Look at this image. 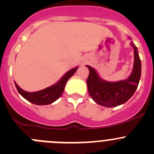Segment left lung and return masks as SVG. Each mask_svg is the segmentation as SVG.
Masks as SVG:
<instances>
[{
  "label": "left lung",
  "instance_id": "1",
  "mask_svg": "<svg viewBox=\"0 0 154 154\" xmlns=\"http://www.w3.org/2000/svg\"><path fill=\"white\" fill-rule=\"evenodd\" d=\"M134 49V65L131 75L122 81L110 83L102 80L95 70L86 66L89 70L87 78L88 94L95 103L106 107H115L127 102L136 91L141 77L142 65L139 52L133 42Z\"/></svg>",
  "mask_w": 154,
  "mask_h": 154
}]
</instances>
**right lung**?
I'll list each match as a JSON object with an SVG mask.
<instances>
[{"instance_id": "right-lung-1", "label": "right lung", "mask_w": 154, "mask_h": 154, "mask_svg": "<svg viewBox=\"0 0 154 154\" xmlns=\"http://www.w3.org/2000/svg\"><path fill=\"white\" fill-rule=\"evenodd\" d=\"M77 68H78V67H76L70 70L62 77V79L58 83H56L55 85L48 87V88L41 90V91H35V92H28V91H24L23 89H21L15 82V85L19 94L30 103L35 105L51 104L53 102L57 100L62 95L68 80L70 77H72L73 74L77 70Z\"/></svg>"}]
</instances>
